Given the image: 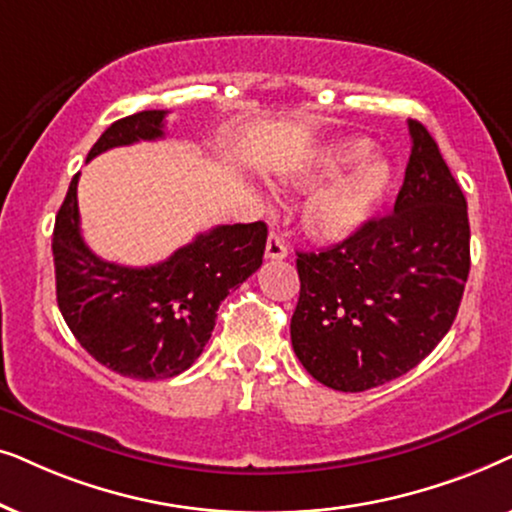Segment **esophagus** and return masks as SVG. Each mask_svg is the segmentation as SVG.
<instances>
[{
    "label": "esophagus",
    "instance_id": "1",
    "mask_svg": "<svg viewBox=\"0 0 512 512\" xmlns=\"http://www.w3.org/2000/svg\"><path fill=\"white\" fill-rule=\"evenodd\" d=\"M264 257H267V260H285V257H288V245H285V241L276 234V231H271L267 238Z\"/></svg>",
    "mask_w": 512,
    "mask_h": 512
}]
</instances>
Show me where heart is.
Here are the masks:
<instances>
[{"label":"heart","instance_id":"b5f03b06","mask_svg":"<svg viewBox=\"0 0 512 512\" xmlns=\"http://www.w3.org/2000/svg\"><path fill=\"white\" fill-rule=\"evenodd\" d=\"M367 138L327 142L290 177L297 187H317L302 208L306 234L320 243H339L358 234L377 215L395 182V170L372 156Z\"/></svg>","mask_w":512,"mask_h":512}]
</instances>
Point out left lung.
<instances>
[{
  "mask_svg": "<svg viewBox=\"0 0 512 512\" xmlns=\"http://www.w3.org/2000/svg\"><path fill=\"white\" fill-rule=\"evenodd\" d=\"M407 126L412 154L393 213L332 248L297 252L292 349L335 391H367L417 367L452 327L468 281L466 196L431 133Z\"/></svg>",
  "mask_w": 512,
  "mask_h": 512,
  "instance_id": "left-lung-1",
  "label": "left lung"
}]
</instances>
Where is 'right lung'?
I'll list each match as a JSON object with an SVG mask.
<instances>
[{"mask_svg":"<svg viewBox=\"0 0 512 512\" xmlns=\"http://www.w3.org/2000/svg\"><path fill=\"white\" fill-rule=\"evenodd\" d=\"M163 109L114 121L93 156L140 140H161ZM79 173L56 215V297L77 342L121 377L156 381L201 356L222 299L262 267L267 224H220L152 267H121L91 252L79 229Z\"/></svg>","mask_w":512,"mask_h":512,"instance_id":"1","label":"right lung"}]
</instances>
